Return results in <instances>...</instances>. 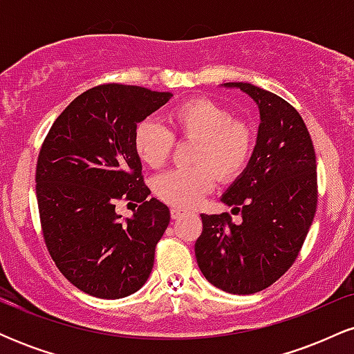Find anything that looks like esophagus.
Segmentation results:
<instances>
[{"instance_id":"esophagus-1","label":"esophagus","mask_w":354,"mask_h":354,"mask_svg":"<svg viewBox=\"0 0 354 354\" xmlns=\"http://www.w3.org/2000/svg\"><path fill=\"white\" fill-rule=\"evenodd\" d=\"M169 213H171V218L173 219H176V218H180L181 214H185L186 209L185 208H180V206H174V208L169 209Z\"/></svg>"}]
</instances>
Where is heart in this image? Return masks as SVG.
Segmentation results:
<instances>
[{"instance_id": "1", "label": "heart", "mask_w": 354, "mask_h": 354, "mask_svg": "<svg viewBox=\"0 0 354 354\" xmlns=\"http://www.w3.org/2000/svg\"><path fill=\"white\" fill-rule=\"evenodd\" d=\"M168 121L174 136L194 141L188 168L166 171L153 181L161 201L174 206H193L214 188L216 178L231 183L245 173L256 149V129L246 120L211 98H189L169 109ZM174 136L158 121L136 124L133 146L145 165L161 168L171 156Z\"/></svg>"}]
</instances>
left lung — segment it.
Returning <instances> with one entry per match:
<instances>
[{
	"instance_id": "left-lung-1",
	"label": "left lung",
	"mask_w": 354,
	"mask_h": 354,
	"mask_svg": "<svg viewBox=\"0 0 354 354\" xmlns=\"http://www.w3.org/2000/svg\"><path fill=\"white\" fill-rule=\"evenodd\" d=\"M259 106L258 141L245 173L223 194L230 213L201 214L194 253L205 278L231 295L266 290L298 258L318 206L316 154L301 115L274 93L226 83Z\"/></svg>"
}]
</instances>
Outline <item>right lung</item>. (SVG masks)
<instances>
[{
	"label": "right lung",
	"mask_w": 354,
	"mask_h": 354,
	"mask_svg": "<svg viewBox=\"0 0 354 354\" xmlns=\"http://www.w3.org/2000/svg\"><path fill=\"white\" fill-rule=\"evenodd\" d=\"M169 98L141 86L100 84L73 100L44 138L35 176L44 245L83 293L124 298L151 273L169 209L148 200L133 133ZM121 199L140 203L126 222L114 211Z\"/></svg>",
	"instance_id": "right-lung-1"
}]
</instances>
